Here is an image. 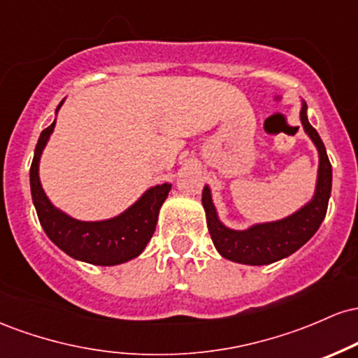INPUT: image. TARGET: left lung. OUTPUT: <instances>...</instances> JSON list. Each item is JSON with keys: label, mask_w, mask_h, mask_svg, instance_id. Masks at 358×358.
Masks as SVG:
<instances>
[{"label": "left lung", "mask_w": 358, "mask_h": 358, "mask_svg": "<svg viewBox=\"0 0 358 358\" xmlns=\"http://www.w3.org/2000/svg\"><path fill=\"white\" fill-rule=\"evenodd\" d=\"M306 108V102H303L299 117H301V124L305 127L306 134L315 143L320 156L318 180H316L313 199L286 219L268 222V224H256L248 231H234V229L225 227L219 220L215 207L212 203L210 188L205 187L202 192V203L205 215H207V227L213 245L222 257L249 266L271 264V262H276L279 259H285L296 252L303 244H306L315 236V232L322 225L331 193V165L322 138L308 121Z\"/></svg>", "instance_id": "obj_1"}]
</instances>
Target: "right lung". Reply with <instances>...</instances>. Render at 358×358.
I'll return each mask as SVG.
<instances>
[{
	"instance_id": "obj_1",
	"label": "right lung",
	"mask_w": 358,
	"mask_h": 358,
	"mask_svg": "<svg viewBox=\"0 0 358 358\" xmlns=\"http://www.w3.org/2000/svg\"><path fill=\"white\" fill-rule=\"evenodd\" d=\"M62 104L64 101L57 110ZM53 127L55 121L40 134L30 168L31 199L48 239L71 257L89 264L116 266L138 257L153 237L159 208L166 200L171 185L163 183L150 188L136 203L114 219L99 222L72 219L67 213L53 207L40 183V156L53 133Z\"/></svg>"
}]
</instances>
